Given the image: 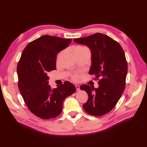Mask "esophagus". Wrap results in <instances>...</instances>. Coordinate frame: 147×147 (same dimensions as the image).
I'll return each mask as SVG.
<instances>
[{"label": "esophagus", "instance_id": "esophagus-1", "mask_svg": "<svg viewBox=\"0 0 147 147\" xmlns=\"http://www.w3.org/2000/svg\"><path fill=\"white\" fill-rule=\"evenodd\" d=\"M75 88H76V90L77 91H79L80 90V86L78 85V84H76V85H75Z\"/></svg>", "mask_w": 147, "mask_h": 147}]
</instances>
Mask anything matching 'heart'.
<instances>
[{
  "instance_id": "obj_1",
  "label": "heart",
  "mask_w": 147,
  "mask_h": 147,
  "mask_svg": "<svg viewBox=\"0 0 147 147\" xmlns=\"http://www.w3.org/2000/svg\"><path fill=\"white\" fill-rule=\"evenodd\" d=\"M83 47H77L76 48H75V49L74 50H77V49H79V48H83ZM72 79L74 80V81H78V80L80 79V76L78 75V74H75L74 75L72 76Z\"/></svg>"
}]
</instances>
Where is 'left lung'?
Segmentation results:
<instances>
[{"instance_id":"left-lung-1","label":"left lung","mask_w":147,"mask_h":147,"mask_svg":"<svg viewBox=\"0 0 147 147\" xmlns=\"http://www.w3.org/2000/svg\"><path fill=\"white\" fill-rule=\"evenodd\" d=\"M74 40L90 49L89 74L94 75L95 79L100 78L97 88L86 84L80 87L88 95L83 109L93 116H102L113 109L125 88L127 72L125 55L119 43L103 34L96 33Z\"/></svg>"}]
</instances>
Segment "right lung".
<instances>
[{
	"label": "right lung",
	"mask_w": 147,
	"mask_h": 147,
	"mask_svg": "<svg viewBox=\"0 0 147 147\" xmlns=\"http://www.w3.org/2000/svg\"><path fill=\"white\" fill-rule=\"evenodd\" d=\"M72 39L45 35L29 43L17 66L18 87L29 110L39 118L48 119L59 115L64 100L76 91L65 82L51 89L48 74L56 70V56L67 47Z\"/></svg>",
	"instance_id": "right-lung-1"
}]
</instances>
